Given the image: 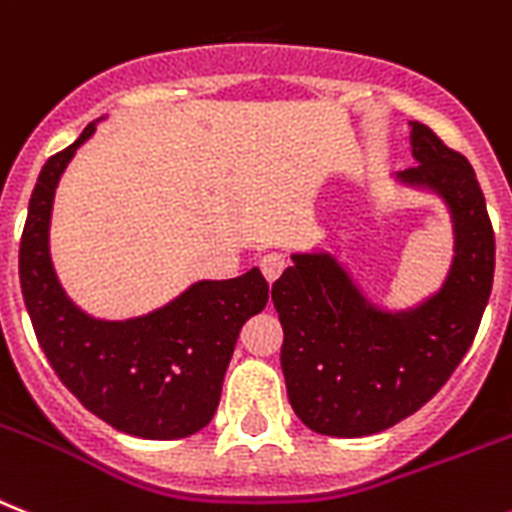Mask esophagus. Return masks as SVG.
I'll return each mask as SVG.
<instances>
[{"label": "esophagus", "instance_id": "esophagus-1", "mask_svg": "<svg viewBox=\"0 0 512 512\" xmlns=\"http://www.w3.org/2000/svg\"><path fill=\"white\" fill-rule=\"evenodd\" d=\"M283 268H286V260H283L281 255H265L263 260H260V270H263V276L268 283L276 281L283 273Z\"/></svg>", "mask_w": 512, "mask_h": 512}]
</instances>
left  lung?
I'll return each mask as SVG.
<instances>
[{
    "instance_id": "1",
    "label": "left lung",
    "mask_w": 512,
    "mask_h": 512,
    "mask_svg": "<svg viewBox=\"0 0 512 512\" xmlns=\"http://www.w3.org/2000/svg\"><path fill=\"white\" fill-rule=\"evenodd\" d=\"M419 166L401 171L453 213L455 257L435 296L406 312L369 304L325 252L294 255L273 283L291 409L320 435L364 437L419 411L474 343L495 278V231L466 156L411 122Z\"/></svg>"
}]
</instances>
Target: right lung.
<instances>
[{
    "mask_svg": "<svg viewBox=\"0 0 512 512\" xmlns=\"http://www.w3.org/2000/svg\"><path fill=\"white\" fill-rule=\"evenodd\" d=\"M88 124L44 163L20 239V286L36 338L59 380L90 414L148 440L195 435L213 419L236 338L268 304L257 268L231 281H200L174 302L124 322L93 320L67 299L49 257L54 190Z\"/></svg>",
    "mask_w": 512,
    "mask_h": 512,
    "instance_id": "1",
    "label": "right lung"
}]
</instances>
